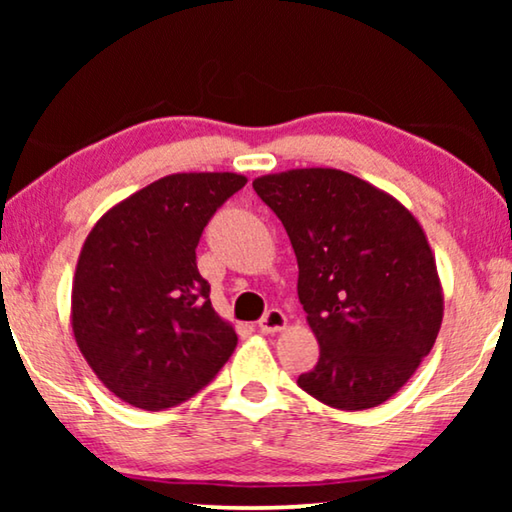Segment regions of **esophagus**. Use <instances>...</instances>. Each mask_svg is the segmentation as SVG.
Wrapping results in <instances>:
<instances>
[{"mask_svg": "<svg viewBox=\"0 0 512 512\" xmlns=\"http://www.w3.org/2000/svg\"><path fill=\"white\" fill-rule=\"evenodd\" d=\"M286 314L282 310H277V307H272V310H268L263 314V319L258 321V328H261L263 333H279L284 331L286 328Z\"/></svg>", "mask_w": 512, "mask_h": 512, "instance_id": "34e87169", "label": "esophagus"}]
</instances>
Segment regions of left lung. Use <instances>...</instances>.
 <instances>
[{
  "label": "left lung",
  "mask_w": 512,
  "mask_h": 512,
  "mask_svg": "<svg viewBox=\"0 0 512 512\" xmlns=\"http://www.w3.org/2000/svg\"><path fill=\"white\" fill-rule=\"evenodd\" d=\"M298 258V298L319 361L298 387L338 410L389 401L443 324V284L424 228L394 195L333 167L254 179Z\"/></svg>",
  "instance_id": "left-lung-1"
}]
</instances>
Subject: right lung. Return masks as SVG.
I'll return each mask as SVG.
<instances>
[{
  "mask_svg": "<svg viewBox=\"0 0 512 512\" xmlns=\"http://www.w3.org/2000/svg\"><path fill=\"white\" fill-rule=\"evenodd\" d=\"M247 184L235 172H179L107 209L83 242L72 331L104 387L158 412L198 394L237 347L195 263L202 230Z\"/></svg>",
  "mask_w": 512,
  "mask_h": 512,
  "instance_id": "1",
  "label": "right lung"
}]
</instances>
